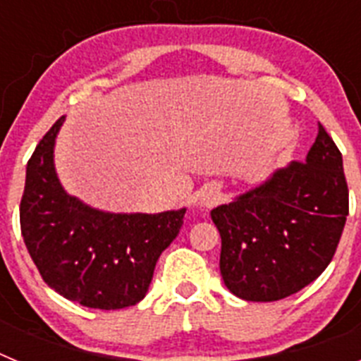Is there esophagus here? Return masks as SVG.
Returning a JSON list of instances; mask_svg holds the SVG:
<instances>
[{"label": "esophagus", "instance_id": "obj_1", "mask_svg": "<svg viewBox=\"0 0 361 361\" xmlns=\"http://www.w3.org/2000/svg\"><path fill=\"white\" fill-rule=\"evenodd\" d=\"M216 197H219V190H216L215 186H206L202 191H200L199 204L200 206H204V208H208V206H212V204L215 202Z\"/></svg>", "mask_w": 361, "mask_h": 361}]
</instances>
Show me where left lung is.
Masks as SVG:
<instances>
[{"instance_id":"obj_1","label":"left lung","mask_w":361,"mask_h":361,"mask_svg":"<svg viewBox=\"0 0 361 361\" xmlns=\"http://www.w3.org/2000/svg\"><path fill=\"white\" fill-rule=\"evenodd\" d=\"M347 215L342 153L318 124L305 162H289L260 186L212 209L226 288L247 302L295 295L329 266Z\"/></svg>"}]
</instances>
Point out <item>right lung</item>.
<instances>
[{"label": "right lung", "instance_id": "obj_1", "mask_svg": "<svg viewBox=\"0 0 361 361\" xmlns=\"http://www.w3.org/2000/svg\"><path fill=\"white\" fill-rule=\"evenodd\" d=\"M65 116L27 164L19 222L32 260L49 288L92 309H123L146 296L159 257L178 235L183 209L111 213L68 195L54 166Z\"/></svg>", "mask_w": 361, "mask_h": 361}]
</instances>
